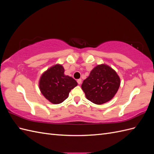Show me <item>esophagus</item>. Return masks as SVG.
Instances as JSON below:
<instances>
[{
  "instance_id": "34e87169",
  "label": "esophagus",
  "mask_w": 154,
  "mask_h": 154,
  "mask_svg": "<svg viewBox=\"0 0 154 154\" xmlns=\"http://www.w3.org/2000/svg\"><path fill=\"white\" fill-rule=\"evenodd\" d=\"M77 82L79 85H80L82 83V79H78V80H77Z\"/></svg>"
}]
</instances>
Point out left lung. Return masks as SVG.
<instances>
[{
	"label": "left lung",
	"instance_id": "obj_1",
	"mask_svg": "<svg viewBox=\"0 0 154 154\" xmlns=\"http://www.w3.org/2000/svg\"><path fill=\"white\" fill-rule=\"evenodd\" d=\"M120 85V78L110 67L101 64L93 69L83 80L82 88L87 99L97 105L103 104L113 98Z\"/></svg>",
	"mask_w": 154,
	"mask_h": 154
}]
</instances>
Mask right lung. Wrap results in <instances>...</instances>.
<instances>
[{
	"label": "right lung",
	"instance_id": "add662e5",
	"mask_svg": "<svg viewBox=\"0 0 154 154\" xmlns=\"http://www.w3.org/2000/svg\"><path fill=\"white\" fill-rule=\"evenodd\" d=\"M78 83L72 77L64 74L62 65L57 64L45 71L40 77L39 88L42 94L53 104H59L66 100L70 91Z\"/></svg>",
	"mask_w": 154,
	"mask_h": 154
}]
</instances>
